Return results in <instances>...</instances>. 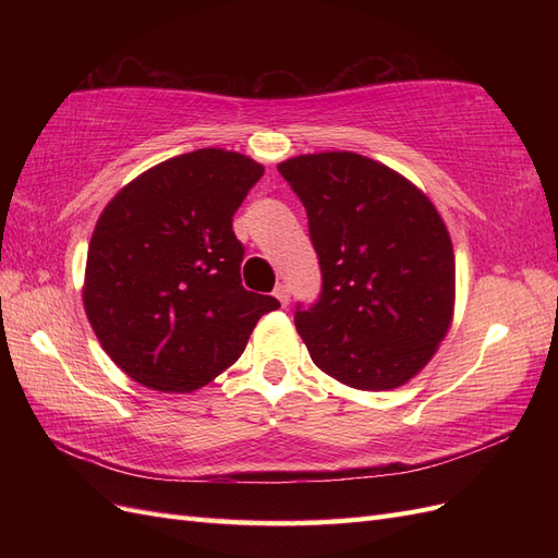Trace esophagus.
Here are the masks:
<instances>
[{
	"mask_svg": "<svg viewBox=\"0 0 558 558\" xmlns=\"http://www.w3.org/2000/svg\"><path fill=\"white\" fill-rule=\"evenodd\" d=\"M275 298L281 302L283 307L289 305V302H291V291H289V286H286V283H279L277 289H275Z\"/></svg>",
	"mask_w": 558,
	"mask_h": 558,
	"instance_id": "esophagus-1",
	"label": "esophagus"
}]
</instances>
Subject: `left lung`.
I'll use <instances>...</instances> for the list:
<instances>
[{
	"instance_id": "left-lung-1",
	"label": "left lung",
	"mask_w": 558,
	"mask_h": 558,
	"mask_svg": "<svg viewBox=\"0 0 558 558\" xmlns=\"http://www.w3.org/2000/svg\"><path fill=\"white\" fill-rule=\"evenodd\" d=\"M277 170L310 218L324 291L295 312L318 369L359 391L416 377L453 318L456 263L430 197L391 167L351 150L295 156Z\"/></svg>"
}]
</instances>
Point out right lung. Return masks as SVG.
Instances as JSON below:
<instances>
[{
	"instance_id": "obj_1",
	"label": "right lung",
	"mask_w": 558,
	"mask_h": 558,
	"mask_svg": "<svg viewBox=\"0 0 558 558\" xmlns=\"http://www.w3.org/2000/svg\"><path fill=\"white\" fill-rule=\"evenodd\" d=\"M265 167L199 148L118 191L93 230L83 310L109 359L137 384L191 393L242 356L272 295L242 286L232 216Z\"/></svg>"
}]
</instances>
